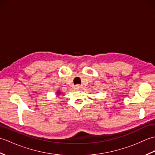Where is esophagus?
Here are the masks:
<instances>
[{
    "label": "esophagus",
    "mask_w": 155,
    "mask_h": 155,
    "mask_svg": "<svg viewBox=\"0 0 155 155\" xmlns=\"http://www.w3.org/2000/svg\"><path fill=\"white\" fill-rule=\"evenodd\" d=\"M82 88H83V86L80 84H77V85H75V87H74L75 89H81Z\"/></svg>",
    "instance_id": "1"
}]
</instances>
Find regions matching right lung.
Wrapping results in <instances>:
<instances>
[{
    "instance_id": "right-lung-1",
    "label": "right lung",
    "mask_w": 155,
    "mask_h": 155,
    "mask_svg": "<svg viewBox=\"0 0 155 155\" xmlns=\"http://www.w3.org/2000/svg\"><path fill=\"white\" fill-rule=\"evenodd\" d=\"M58 94H60V93H59V92H58Z\"/></svg>"
}]
</instances>
